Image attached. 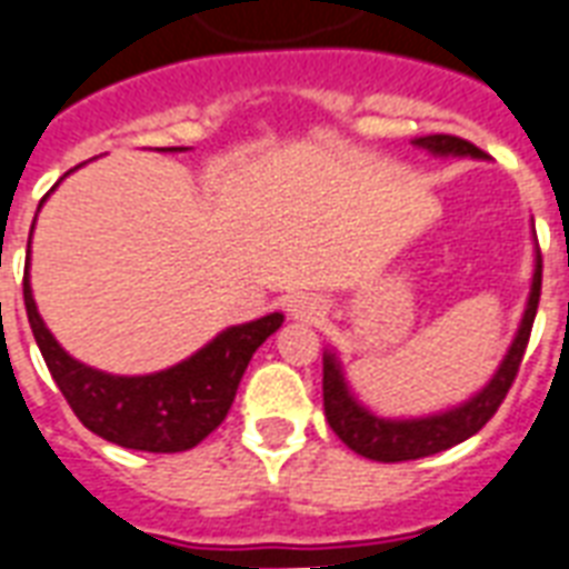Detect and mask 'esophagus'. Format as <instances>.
I'll list each match as a JSON object with an SVG mask.
<instances>
[{"label": "esophagus", "instance_id": "esophagus-1", "mask_svg": "<svg viewBox=\"0 0 569 569\" xmlns=\"http://www.w3.org/2000/svg\"><path fill=\"white\" fill-rule=\"evenodd\" d=\"M289 316L292 319H301V322H319L325 316V307L310 295H298L292 303H289Z\"/></svg>", "mask_w": 569, "mask_h": 569}]
</instances>
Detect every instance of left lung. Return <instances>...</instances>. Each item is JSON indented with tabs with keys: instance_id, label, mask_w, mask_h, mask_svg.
<instances>
[{
	"instance_id": "1",
	"label": "left lung",
	"mask_w": 569,
	"mask_h": 569,
	"mask_svg": "<svg viewBox=\"0 0 569 569\" xmlns=\"http://www.w3.org/2000/svg\"><path fill=\"white\" fill-rule=\"evenodd\" d=\"M415 146L427 149L429 154L439 158H487L483 151L471 146L468 140L450 137V133H432V137H418ZM540 280H543V259L537 250L535 259V277H531V292H528L526 313L519 322L510 349H507L505 361L496 370V376L489 379L483 390H477L475 397L466 402H459L453 409L439 411V415H427V418H406L390 420L372 415L367 406L355 400V393L346 385L342 367L337 361V355L325 352L322 358V397H325V418L331 423V429L340 436L346 448H352L355 453H361L376 462H406V459H420L441 453V450L453 448L459 441L471 439L475 432L487 427V420L498 411V406L505 402L507 390L513 385L522 355H526L528 337H531V325L537 316V301H540Z\"/></svg>"
}]
</instances>
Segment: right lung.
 <instances>
[{
    "mask_svg": "<svg viewBox=\"0 0 569 569\" xmlns=\"http://www.w3.org/2000/svg\"><path fill=\"white\" fill-rule=\"evenodd\" d=\"M184 151V149H169ZM26 316L47 370L64 400L94 436L119 448L146 453H179L214 432L236 400L238 381L253 352L283 325V313L232 325L188 361L149 376H112L86 367L64 352L34 307L29 274L23 277Z\"/></svg>",
    "mask_w": 569,
    "mask_h": 569,
    "instance_id": "add662e5",
    "label": "right lung"
}]
</instances>
